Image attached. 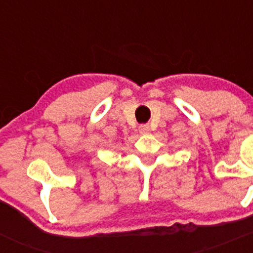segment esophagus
I'll list each match as a JSON object with an SVG mask.
<instances>
[{
    "mask_svg": "<svg viewBox=\"0 0 253 253\" xmlns=\"http://www.w3.org/2000/svg\"><path fill=\"white\" fill-rule=\"evenodd\" d=\"M149 130H151V129H149V125H147V124L139 125V133L140 134H148Z\"/></svg>",
    "mask_w": 253,
    "mask_h": 253,
    "instance_id": "esophagus-1",
    "label": "esophagus"
}]
</instances>
